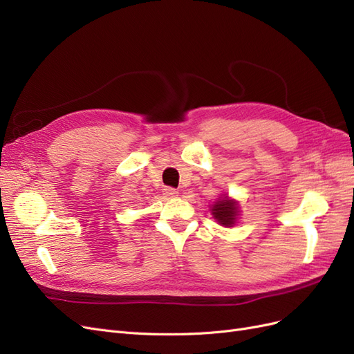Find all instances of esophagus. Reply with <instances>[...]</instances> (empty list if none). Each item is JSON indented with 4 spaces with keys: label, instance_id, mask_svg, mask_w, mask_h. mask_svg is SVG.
Returning a JSON list of instances; mask_svg holds the SVG:
<instances>
[{
    "label": "esophagus",
    "instance_id": "esophagus-1",
    "mask_svg": "<svg viewBox=\"0 0 354 354\" xmlns=\"http://www.w3.org/2000/svg\"><path fill=\"white\" fill-rule=\"evenodd\" d=\"M164 196L165 198H176L178 196V190L174 187H164Z\"/></svg>",
    "mask_w": 354,
    "mask_h": 354
}]
</instances>
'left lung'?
<instances>
[{
    "mask_svg": "<svg viewBox=\"0 0 354 354\" xmlns=\"http://www.w3.org/2000/svg\"><path fill=\"white\" fill-rule=\"evenodd\" d=\"M238 203L229 199L227 196L220 199L217 203H214V207L211 209V214L214 216L221 226L232 227L234 221H236L238 216Z\"/></svg>",
    "mask_w": 354,
    "mask_h": 354,
    "instance_id": "1",
    "label": "left lung"
}]
</instances>
